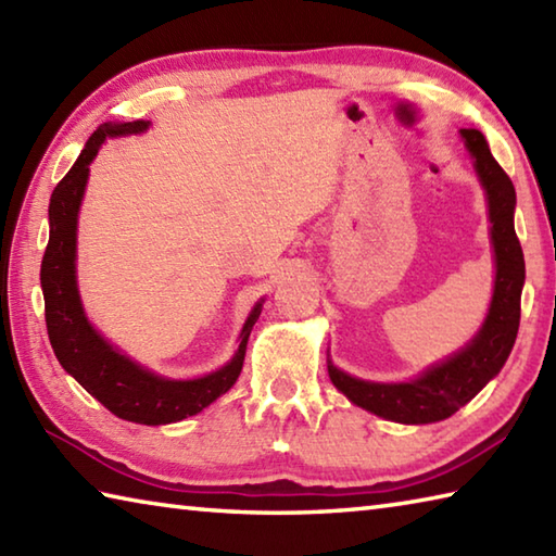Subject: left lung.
I'll use <instances>...</instances> for the list:
<instances>
[{
    "label": "left lung",
    "mask_w": 556,
    "mask_h": 556,
    "mask_svg": "<svg viewBox=\"0 0 556 556\" xmlns=\"http://www.w3.org/2000/svg\"><path fill=\"white\" fill-rule=\"evenodd\" d=\"M465 149L470 151L480 178L486 206L489 233L494 248V293L489 313L470 342L445 362L429 366L405 383H374L344 374L328 358L332 386L356 407L397 424H431L455 415L502 371L514 350L520 323V293L526 285L523 248L514 228L516 188L489 151L480 129H460Z\"/></svg>",
    "instance_id": "obj_1"
}]
</instances>
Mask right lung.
Instances as JSON below:
<instances>
[{"label":"right lung","mask_w":556,"mask_h":556,"mask_svg":"<svg viewBox=\"0 0 556 556\" xmlns=\"http://www.w3.org/2000/svg\"><path fill=\"white\" fill-rule=\"evenodd\" d=\"M149 119L135 123H105L86 141L79 159L74 161L50 198V241L40 265V287L46 299V323L52 352L86 393L93 395L115 417L159 427L198 415L216 397L231 390L241 376L250 330L263 311L260 299L238 337V350L231 362L202 378L173 380L163 378L113 346L89 323L76 287V222L84 200L89 166L105 137L141 135Z\"/></svg>","instance_id":"1"}]
</instances>
